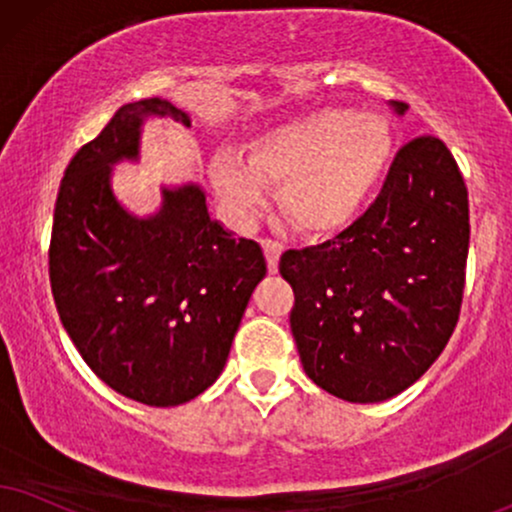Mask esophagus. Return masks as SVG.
I'll use <instances>...</instances> for the list:
<instances>
[{"instance_id":"obj_1","label":"esophagus","mask_w":512,"mask_h":512,"mask_svg":"<svg viewBox=\"0 0 512 512\" xmlns=\"http://www.w3.org/2000/svg\"><path fill=\"white\" fill-rule=\"evenodd\" d=\"M261 246H263V254H266L268 270H270V273H277V268H280L282 244L275 242V239H261Z\"/></svg>"}]
</instances>
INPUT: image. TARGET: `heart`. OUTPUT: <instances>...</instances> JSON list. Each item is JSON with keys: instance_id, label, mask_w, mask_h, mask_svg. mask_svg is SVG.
<instances>
[{"instance_id": "b5f03b06", "label": "heart", "mask_w": 512, "mask_h": 512, "mask_svg": "<svg viewBox=\"0 0 512 512\" xmlns=\"http://www.w3.org/2000/svg\"><path fill=\"white\" fill-rule=\"evenodd\" d=\"M391 149L384 118L320 109L256 135L246 159L220 151L208 163V178L237 218H249L266 199V182H275L282 213L296 230L330 235L361 216L387 173Z\"/></svg>"}]
</instances>
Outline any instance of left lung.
Wrapping results in <instances>:
<instances>
[{
    "label": "left lung",
    "instance_id": "obj_1",
    "mask_svg": "<svg viewBox=\"0 0 512 512\" xmlns=\"http://www.w3.org/2000/svg\"><path fill=\"white\" fill-rule=\"evenodd\" d=\"M396 116L408 106L389 102ZM463 175L432 135L399 149L380 197L334 239L289 249V325L320 389L380 403L418 382L458 323L470 244Z\"/></svg>",
    "mask_w": 512,
    "mask_h": 512
}]
</instances>
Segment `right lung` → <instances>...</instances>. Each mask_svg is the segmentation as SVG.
Here are the masks:
<instances>
[{
	"mask_svg": "<svg viewBox=\"0 0 512 512\" xmlns=\"http://www.w3.org/2000/svg\"><path fill=\"white\" fill-rule=\"evenodd\" d=\"M147 118L192 125L168 99H140L73 156L54 206L49 282L94 375L132 401L168 408L218 380L268 268L254 239L213 220L197 182L161 185L149 216L118 201L113 166L140 161Z\"/></svg>",
	"mask_w": 512,
	"mask_h": 512,
	"instance_id": "1",
	"label": "right lung"
}]
</instances>
